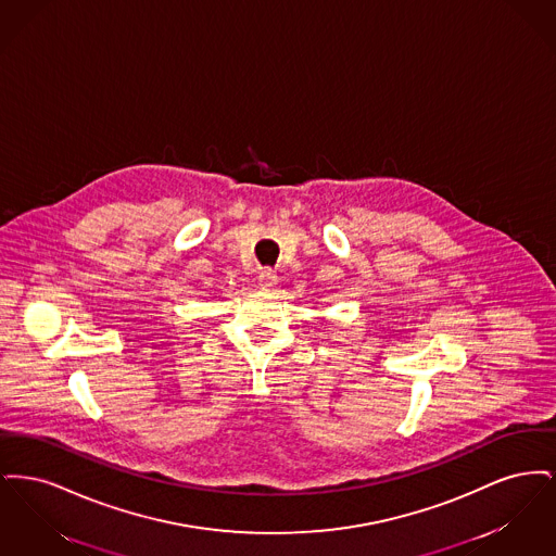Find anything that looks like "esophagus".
<instances>
[{
	"label": "esophagus",
	"mask_w": 556,
	"mask_h": 556,
	"mask_svg": "<svg viewBox=\"0 0 556 556\" xmlns=\"http://www.w3.org/2000/svg\"><path fill=\"white\" fill-rule=\"evenodd\" d=\"M277 283H279V277H277V273H275L273 268L261 270V275H258V286H261V290L273 291Z\"/></svg>",
	"instance_id": "1"
}]
</instances>
